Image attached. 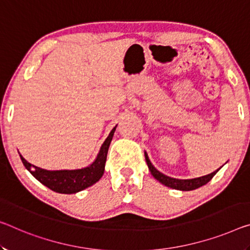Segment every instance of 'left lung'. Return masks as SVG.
Returning <instances> with one entry per match:
<instances>
[{
  "instance_id": "1",
  "label": "left lung",
  "mask_w": 250,
  "mask_h": 250,
  "mask_svg": "<svg viewBox=\"0 0 250 250\" xmlns=\"http://www.w3.org/2000/svg\"><path fill=\"white\" fill-rule=\"evenodd\" d=\"M145 157H146V162L148 165V168L151 172V175L153 176L154 179H157L159 182H161L162 185L167 186L169 188L172 189H177V190H181V191H189V190H195L197 188L201 187L207 184V182L210 181L212 179V177L216 175V173L219 171V169L215 170V171L209 173V175H206L203 177H197V178H192V179H177V178H172L169 176H166L164 173L160 172L159 170H157L154 168V166L151 164L150 161L148 154L145 152Z\"/></svg>"
}]
</instances>
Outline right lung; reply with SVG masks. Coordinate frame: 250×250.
Instances as JSON below:
<instances>
[{
	"label": "right lung",
	"mask_w": 250,
	"mask_h": 250,
	"mask_svg": "<svg viewBox=\"0 0 250 250\" xmlns=\"http://www.w3.org/2000/svg\"><path fill=\"white\" fill-rule=\"evenodd\" d=\"M116 128L117 125L111 130L108 138L104 140L100 150H99L96 159L88 167L72 170H46L31 165L30 162H27L22 157V154H20V158H21L23 165L29 170L31 175L41 182L42 185H44L45 187L53 190L55 192L65 193V195L77 193L88 187H91L104 176L106 154H108L109 146L113 138Z\"/></svg>",
	"instance_id": "add662e5"
}]
</instances>
